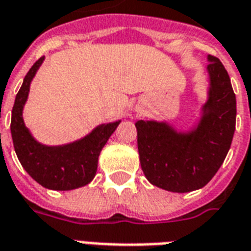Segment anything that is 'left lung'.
<instances>
[{
    "instance_id": "8db88e82",
    "label": "left lung",
    "mask_w": 251,
    "mask_h": 251,
    "mask_svg": "<svg viewBox=\"0 0 251 251\" xmlns=\"http://www.w3.org/2000/svg\"><path fill=\"white\" fill-rule=\"evenodd\" d=\"M209 97L199 125L179 133L166 122L137 121L141 167L152 185L171 192L202 188L221 167L236 130V95L225 67L208 56Z\"/></svg>"
}]
</instances>
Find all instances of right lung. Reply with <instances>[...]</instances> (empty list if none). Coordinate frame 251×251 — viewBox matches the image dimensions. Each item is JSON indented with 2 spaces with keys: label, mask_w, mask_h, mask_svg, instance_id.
Returning <instances> with one entry per match:
<instances>
[{
  "label": "right lung",
  "mask_w": 251,
  "mask_h": 251,
  "mask_svg": "<svg viewBox=\"0 0 251 251\" xmlns=\"http://www.w3.org/2000/svg\"><path fill=\"white\" fill-rule=\"evenodd\" d=\"M43 60L45 56L34 63L15 96L11 110V138L19 162L34 180L45 188L70 191L91 183L97 171L101 150L121 121L97 126L87 137L63 146H45L36 142L25 126L22 110L30 83Z\"/></svg>",
  "instance_id": "add662e5"
}]
</instances>
